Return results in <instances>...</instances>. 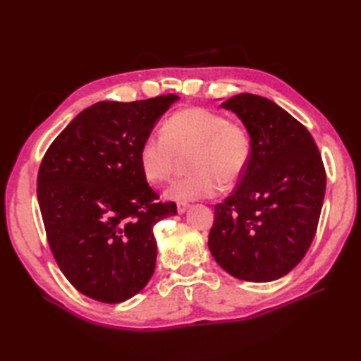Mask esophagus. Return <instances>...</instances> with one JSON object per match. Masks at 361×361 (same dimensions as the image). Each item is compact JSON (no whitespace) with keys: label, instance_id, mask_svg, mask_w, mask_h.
Masks as SVG:
<instances>
[{"label":"esophagus","instance_id":"1","mask_svg":"<svg viewBox=\"0 0 361 361\" xmlns=\"http://www.w3.org/2000/svg\"><path fill=\"white\" fill-rule=\"evenodd\" d=\"M188 207H190V204H187V203H178V212L185 214L188 211Z\"/></svg>","mask_w":361,"mask_h":361}]
</instances>
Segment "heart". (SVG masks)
I'll list each match as a JSON object with an SVG mask.
<instances>
[{
	"instance_id": "1",
	"label": "heart",
	"mask_w": 361,
	"mask_h": 361,
	"mask_svg": "<svg viewBox=\"0 0 361 361\" xmlns=\"http://www.w3.org/2000/svg\"><path fill=\"white\" fill-rule=\"evenodd\" d=\"M192 173L173 182L169 199L191 202L209 199L243 176L251 158L247 129L224 116L202 106L173 113L162 133L150 134L140 147V164L150 183L169 180L180 157L188 155Z\"/></svg>"
}]
</instances>
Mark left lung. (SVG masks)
Returning a JSON list of instances; mask_svg holds the SVG:
<instances>
[{"instance_id": "left-lung-1", "label": "left lung", "mask_w": 361, "mask_h": 361, "mask_svg": "<svg viewBox=\"0 0 361 361\" xmlns=\"http://www.w3.org/2000/svg\"><path fill=\"white\" fill-rule=\"evenodd\" d=\"M221 106L241 118L251 158L232 195L215 206L207 245L239 280H277L314 238L326 183L322 158L305 126L267 97L241 93Z\"/></svg>"}]
</instances>
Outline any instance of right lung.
Masks as SVG:
<instances>
[{
	"instance_id": "1",
	"label": "right lung",
	"mask_w": 361,
	"mask_h": 361,
	"mask_svg": "<svg viewBox=\"0 0 361 361\" xmlns=\"http://www.w3.org/2000/svg\"><path fill=\"white\" fill-rule=\"evenodd\" d=\"M178 99L97 102L42 159L37 199L51 251L71 285L96 301L133 298L154 274V226L178 211L149 187L140 147Z\"/></svg>"
}]
</instances>
